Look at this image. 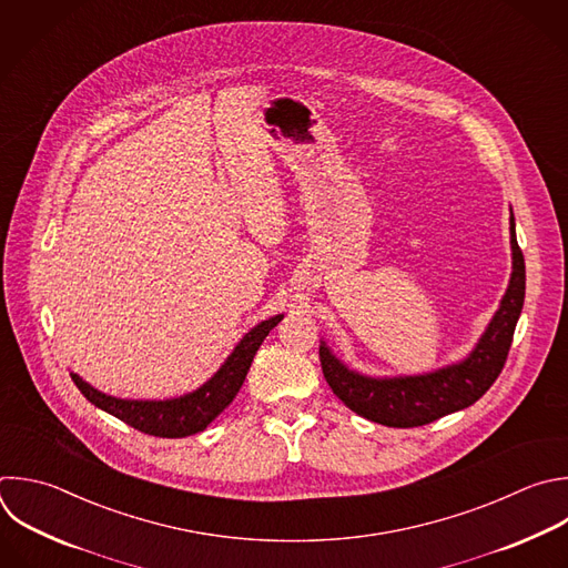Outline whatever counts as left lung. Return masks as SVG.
I'll list each match as a JSON object with an SVG mask.
<instances>
[{
  "label": "left lung",
  "instance_id": "8db88e82",
  "mask_svg": "<svg viewBox=\"0 0 568 568\" xmlns=\"http://www.w3.org/2000/svg\"><path fill=\"white\" fill-rule=\"evenodd\" d=\"M513 274L499 310L488 323L475 349L455 365L415 376L374 379L343 365L325 345L318 347L323 376L332 393L356 415L390 428L426 426L444 415L473 406L499 376L524 305L526 267L510 216Z\"/></svg>",
  "mask_w": 568,
  "mask_h": 568
}]
</instances>
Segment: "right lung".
Wrapping results in <instances>:
<instances>
[{
  "label": "right lung",
  "instance_id": "right-lung-1",
  "mask_svg": "<svg viewBox=\"0 0 568 568\" xmlns=\"http://www.w3.org/2000/svg\"><path fill=\"white\" fill-rule=\"evenodd\" d=\"M281 318L283 314H276L258 323L256 327H252L207 384H203L194 393L175 397V399H164V402L118 399L95 390L73 372H71V379L93 406L118 417L120 422H124L126 426L144 435H153L162 439H180V437L196 435L205 430L234 402L250 372L254 354L258 352L261 343L265 341L270 329L278 325Z\"/></svg>",
  "mask_w": 568,
  "mask_h": 568
}]
</instances>
